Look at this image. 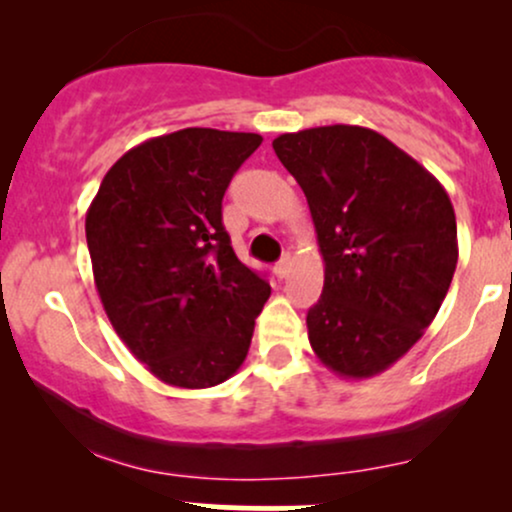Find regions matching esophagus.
Instances as JSON below:
<instances>
[{"label":"esophagus","mask_w":512,"mask_h":512,"mask_svg":"<svg viewBox=\"0 0 512 512\" xmlns=\"http://www.w3.org/2000/svg\"><path fill=\"white\" fill-rule=\"evenodd\" d=\"M291 264H293L291 255H284L279 262L274 264V274L279 276V279H286V276H289V272H291Z\"/></svg>","instance_id":"esophagus-1"}]
</instances>
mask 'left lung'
<instances>
[{
  "instance_id": "left-lung-1",
  "label": "left lung",
  "mask_w": 512,
  "mask_h": 512,
  "mask_svg": "<svg viewBox=\"0 0 512 512\" xmlns=\"http://www.w3.org/2000/svg\"><path fill=\"white\" fill-rule=\"evenodd\" d=\"M308 199L325 262L308 310L315 356L342 378H373L424 337L457 267L445 187L383 134L330 125L272 142Z\"/></svg>"
}]
</instances>
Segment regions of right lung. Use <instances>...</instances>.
<instances>
[{
  "mask_svg": "<svg viewBox=\"0 0 512 512\" xmlns=\"http://www.w3.org/2000/svg\"><path fill=\"white\" fill-rule=\"evenodd\" d=\"M260 144L209 127L154 137L117 158L86 211L105 315L166 385L214 387L248 356L272 289L233 252L221 202Z\"/></svg>",
  "mask_w": 512,
  "mask_h": 512,
  "instance_id": "right-lung-1",
  "label": "right lung"
}]
</instances>
